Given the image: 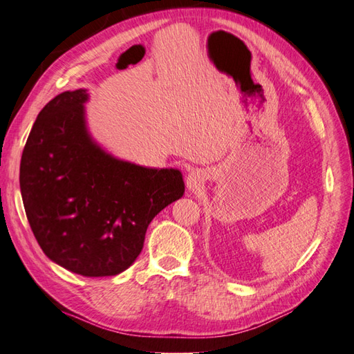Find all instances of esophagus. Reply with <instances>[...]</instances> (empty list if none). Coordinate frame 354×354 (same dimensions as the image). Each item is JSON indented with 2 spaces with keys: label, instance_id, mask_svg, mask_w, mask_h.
Listing matches in <instances>:
<instances>
[{
  "label": "esophagus",
  "instance_id": "34e87169",
  "mask_svg": "<svg viewBox=\"0 0 354 354\" xmlns=\"http://www.w3.org/2000/svg\"><path fill=\"white\" fill-rule=\"evenodd\" d=\"M202 183H204V175L199 170H192L187 175V187H189V190H198Z\"/></svg>",
  "mask_w": 354,
  "mask_h": 354
}]
</instances>
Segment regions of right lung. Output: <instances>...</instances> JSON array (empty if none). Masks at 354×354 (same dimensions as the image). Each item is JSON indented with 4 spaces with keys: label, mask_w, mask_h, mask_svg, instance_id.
I'll list each match as a JSON object with an SVG mask.
<instances>
[{
    "label": "right lung",
    "mask_w": 354,
    "mask_h": 354,
    "mask_svg": "<svg viewBox=\"0 0 354 354\" xmlns=\"http://www.w3.org/2000/svg\"><path fill=\"white\" fill-rule=\"evenodd\" d=\"M86 100L76 89L45 104L22 150L19 187L44 254L74 274L109 277L132 265L149 223L185 187L176 169L104 152L88 133Z\"/></svg>",
    "instance_id": "1"
}]
</instances>
